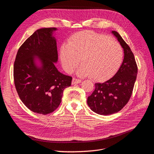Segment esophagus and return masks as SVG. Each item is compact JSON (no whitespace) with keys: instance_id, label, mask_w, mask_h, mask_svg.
Masks as SVG:
<instances>
[{"instance_id":"obj_1","label":"esophagus","mask_w":154,"mask_h":154,"mask_svg":"<svg viewBox=\"0 0 154 154\" xmlns=\"http://www.w3.org/2000/svg\"><path fill=\"white\" fill-rule=\"evenodd\" d=\"M81 82H82L81 79H77V78H74L72 79V85L78 84V83H81Z\"/></svg>"}]
</instances>
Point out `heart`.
Wrapping results in <instances>:
<instances>
[{
  "mask_svg": "<svg viewBox=\"0 0 154 154\" xmlns=\"http://www.w3.org/2000/svg\"><path fill=\"white\" fill-rule=\"evenodd\" d=\"M59 57L64 70L72 73L79 65L77 73L90 76L97 81L111 77L120 67L123 51L118 42L93 31L74 33L67 44L60 46Z\"/></svg>",
  "mask_w": 154,
  "mask_h": 154,
  "instance_id": "b5f03b06",
  "label": "heart"
}]
</instances>
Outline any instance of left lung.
Masks as SVG:
<instances>
[{
	"label": "left lung",
	"instance_id": "8db88e82",
	"mask_svg": "<svg viewBox=\"0 0 154 154\" xmlns=\"http://www.w3.org/2000/svg\"><path fill=\"white\" fill-rule=\"evenodd\" d=\"M112 33L118 38L125 56L116 75L103 83H95L93 93L88 97L87 103L91 110L100 115L118 112L130 100L136 81L138 67L130 47L116 31Z\"/></svg>",
	"mask_w": 154,
	"mask_h": 154
}]
</instances>
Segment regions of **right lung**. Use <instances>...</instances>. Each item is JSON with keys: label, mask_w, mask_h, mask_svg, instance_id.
<instances>
[{"label": "right lung", "mask_w": 154, "mask_h": 154, "mask_svg": "<svg viewBox=\"0 0 154 154\" xmlns=\"http://www.w3.org/2000/svg\"><path fill=\"white\" fill-rule=\"evenodd\" d=\"M56 28L39 29L26 40L16 54L14 85L21 100L32 111L48 114L57 109L64 90L71 85L72 77L63 75L54 65L58 59ZM38 57L39 67L34 63Z\"/></svg>", "instance_id": "obj_1"}]
</instances>
